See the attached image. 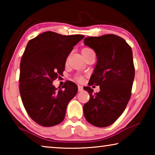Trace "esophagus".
I'll return each mask as SVG.
<instances>
[{"label":"esophagus","instance_id":"1","mask_svg":"<svg viewBox=\"0 0 155 155\" xmlns=\"http://www.w3.org/2000/svg\"><path fill=\"white\" fill-rule=\"evenodd\" d=\"M78 91H82L83 90V87L81 85H78Z\"/></svg>","mask_w":155,"mask_h":155}]
</instances>
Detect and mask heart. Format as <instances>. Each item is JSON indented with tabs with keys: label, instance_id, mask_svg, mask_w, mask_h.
Segmentation results:
<instances>
[{
	"label": "heart",
	"instance_id": "1",
	"mask_svg": "<svg viewBox=\"0 0 155 155\" xmlns=\"http://www.w3.org/2000/svg\"><path fill=\"white\" fill-rule=\"evenodd\" d=\"M83 49H88L87 48H83ZM75 79L77 80L78 82H82L83 81V78L82 77H81V76H77V77H75Z\"/></svg>",
	"mask_w": 155,
	"mask_h": 155
}]
</instances>
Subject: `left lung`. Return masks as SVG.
<instances>
[{
  "mask_svg": "<svg viewBox=\"0 0 155 155\" xmlns=\"http://www.w3.org/2000/svg\"><path fill=\"white\" fill-rule=\"evenodd\" d=\"M84 44L95 51L97 64L89 81L90 101L83 105L87 121L97 127H107L119 118L131 96L135 77L133 52L124 39L114 34L88 37ZM100 85L92 94L90 86Z\"/></svg>",
  "mask_w": 155,
  "mask_h": 155,
  "instance_id": "left-lung-1",
  "label": "left lung"
}]
</instances>
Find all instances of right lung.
Segmentation results:
<instances>
[{
	"instance_id": "add662e5",
	"label": "right lung",
	"mask_w": 155,
	"mask_h": 155,
	"mask_svg": "<svg viewBox=\"0 0 155 155\" xmlns=\"http://www.w3.org/2000/svg\"><path fill=\"white\" fill-rule=\"evenodd\" d=\"M84 38L46 31L28 42L20 62V94L27 114L38 124L53 127L64 120L77 85L68 81L62 90L52 81L62 74L68 56Z\"/></svg>"
}]
</instances>
